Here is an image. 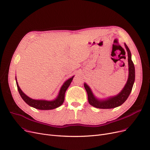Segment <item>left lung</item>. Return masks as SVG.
Returning <instances> with one entry per match:
<instances>
[{
  "label": "left lung",
  "instance_id": "8db88e82",
  "mask_svg": "<svg viewBox=\"0 0 150 150\" xmlns=\"http://www.w3.org/2000/svg\"><path fill=\"white\" fill-rule=\"evenodd\" d=\"M125 47L127 51L128 55V64H129V77L126 85L118 95L110 97L106 100H98L94 96L92 91L86 83L84 84L88 97V102L92 106L102 109L113 108L121 105L128 98L129 96L131 93L133 84L135 81V67L131 59V53L129 48L125 43Z\"/></svg>",
  "mask_w": 150,
  "mask_h": 150
}]
</instances>
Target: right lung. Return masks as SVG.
<instances>
[{
  "label": "right lung",
  "mask_w": 150,
  "mask_h": 150,
  "mask_svg": "<svg viewBox=\"0 0 150 150\" xmlns=\"http://www.w3.org/2000/svg\"><path fill=\"white\" fill-rule=\"evenodd\" d=\"M74 76L70 78V79H69L64 83L62 86L61 88L59 95H58L57 98L53 101H47V100H34L30 98V97L27 96L23 92L21 89H20V88H19V86H18V82L16 81V85H17L18 92L19 94H20L21 97H22V99L24 100V101L25 103L28 104L29 106L34 107L36 109L47 110L54 109L56 108L59 107L63 103L64 101V98H65L64 97L65 93H66V90L70 86L71 81H72Z\"/></svg>",
  "instance_id": "obj_1"
}]
</instances>
